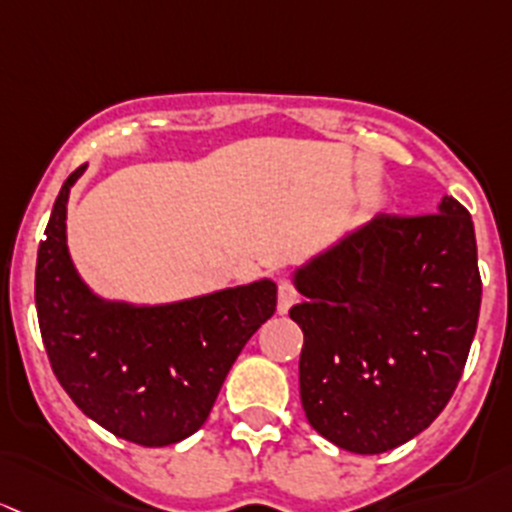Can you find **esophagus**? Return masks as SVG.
I'll return each instance as SVG.
<instances>
[{
  "label": "esophagus",
  "instance_id": "34e87169",
  "mask_svg": "<svg viewBox=\"0 0 512 512\" xmlns=\"http://www.w3.org/2000/svg\"><path fill=\"white\" fill-rule=\"evenodd\" d=\"M298 300V291H295V286L291 281H281V286H278V313L286 315L288 310H291V305Z\"/></svg>",
  "mask_w": 512,
  "mask_h": 512
}]
</instances>
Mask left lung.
<instances>
[{
    "instance_id": "obj_1",
    "label": "left lung",
    "mask_w": 512,
    "mask_h": 512,
    "mask_svg": "<svg viewBox=\"0 0 512 512\" xmlns=\"http://www.w3.org/2000/svg\"><path fill=\"white\" fill-rule=\"evenodd\" d=\"M303 303L300 402L310 426L352 453L407 444L449 404L481 313L471 214H377L295 268Z\"/></svg>"
}]
</instances>
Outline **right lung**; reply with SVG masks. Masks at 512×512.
<instances>
[{
	"mask_svg": "<svg viewBox=\"0 0 512 512\" xmlns=\"http://www.w3.org/2000/svg\"><path fill=\"white\" fill-rule=\"evenodd\" d=\"M63 182L36 256V313L51 370L83 414L118 439L170 446L207 421L249 337L276 310L271 278L175 303L105 300L73 266Z\"/></svg>",
	"mask_w": 512,
	"mask_h": 512,
	"instance_id": "add662e5",
	"label": "right lung"
}]
</instances>
